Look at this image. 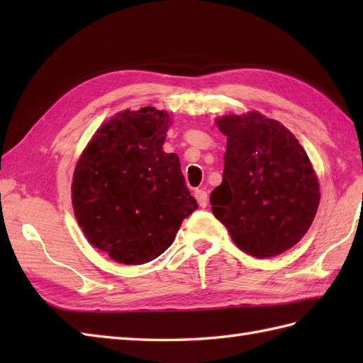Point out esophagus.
Listing matches in <instances>:
<instances>
[{"instance_id":"esophagus-1","label":"esophagus","mask_w":363,"mask_h":363,"mask_svg":"<svg viewBox=\"0 0 363 363\" xmlns=\"http://www.w3.org/2000/svg\"><path fill=\"white\" fill-rule=\"evenodd\" d=\"M195 198H196L198 204L201 206V207L207 206V191L206 190H203V189L195 190Z\"/></svg>"}]
</instances>
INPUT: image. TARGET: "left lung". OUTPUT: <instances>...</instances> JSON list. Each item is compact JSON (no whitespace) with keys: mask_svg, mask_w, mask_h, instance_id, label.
I'll use <instances>...</instances> for the list:
<instances>
[{"mask_svg":"<svg viewBox=\"0 0 363 363\" xmlns=\"http://www.w3.org/2000/svg\"><path fill=\"white\" fill-rule=\"evenodd\" d=\"M223 181L212 190V213L238 248L273 257L309 230L320 204L317 174L303 146L279 121L259 112L225 115Z\"/></svg>","mask_w":363,"mask_h":363,"instance_id":"left-lung-1","label":"left lung"}]
</instances>
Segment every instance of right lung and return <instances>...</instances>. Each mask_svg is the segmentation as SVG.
Segmentation results:
<instances>
[{"instance_id": "add662e5", "label": "right lung", "mask_w": 363, "mask_h": 363, "mask_svg": "<svg viewBox=\"0 0 363 363\" xmlns=\"http://www.w3.org/2000/svg\"><path fill=\"white\" fill-rule=\"evenodd\" d=\"M169 115L123 111L91 137L76 164L72 201L87 240L115 262L142 265L173 243L196 211L179 157L165 152Z\"/></svg>"}]
</instances>
